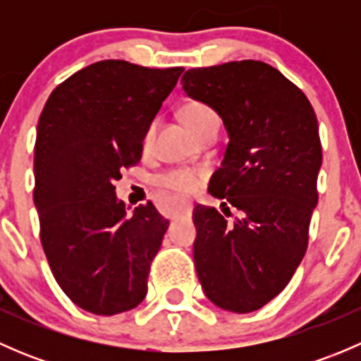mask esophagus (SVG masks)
<instances>
[{
	"label": "esophagus",
	"instance_id": "esophagus-1",
	"mask_svg": "<svg viewBox=\"0 0 361 361\" xmlns=\"http://www.w3.org/2000/svg\"><path fill=\"white\" fill-rule=\"evenodd\" d=\"M192 214V206H188V204H185V206H180L176 211L173 213V218H178V216H190Z\"/></svg>",
	"mask_w": 361,
	"mask_h": 361
}]
</instances>
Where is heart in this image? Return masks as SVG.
<instances>
[{"label":"heart","mask_w":361,"mask_h":361,"mask_svg":"<svg viewBox=\"0 0 361 361\" xmlns=\"http://www.w3.org/2000/svg\"><path fill=\"white\" fill-rule=\"evenodd\" d=\"M183 120L190 127L195 136H201L204 130L211 126H216L218 115L213 111V108L207 106L201 101H190L183 108ZM155 133H157V120H152L143 130L141 136V152L148 154L154 147ZM204 180V173L201 169L194 167H176L169 169L166 173L159 174L155 178V187L159 188L160 194L166 199H183L188 195L195 194L201 188Z\"/></svg>","instance_id":"1"}]
</instances>
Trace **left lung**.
Masks as SVG:
<instances>
[{
    "label": "left lung",
    "mask_w": 361,
    "mask_h": 361,
    "mask_svg": "<svg viewBox=\"0 0 361 361\" xmlns=\"http://www.w3.org/2000/svg\"><path fill=\"white\" fill-rule=\"evenodd\" d=\"M183 90L213 108L228 130L209 194L239 211L194 207V260L206 297L251 312L278 297L304 258L318 202L322 141L305 94L262 61L192 68Z\"/></svg>",
    "instance_id": "8db88e82"
}]
</instances>
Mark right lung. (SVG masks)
<instances>
[{
    "label": "right lung",
    "instance_id": "right-lung-1",
    "mask_svg": "<svg viewBox=\"0 0 361 361\" xmlns=\"http://www.w3.org/2000/svg\"><path fill=\"white\" fill-rule=\"evenodd\" d=\"M183 68L108 59L52 90L38 120L35 190L39 239L69 300L99 316L130 311L148 292L169 220L150 201L127 216L115 181L141 160V136Z\"/></svg>",
    "mask_w": 361,
    "mask_h": 361
}]
</instances>
